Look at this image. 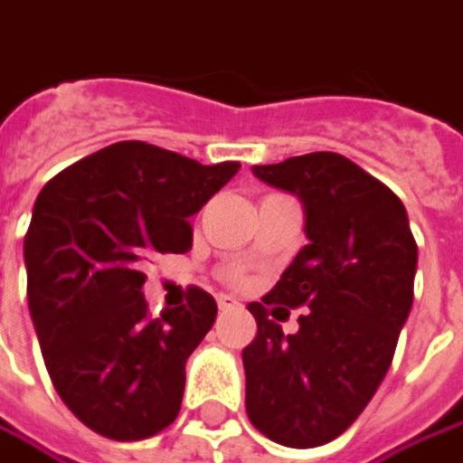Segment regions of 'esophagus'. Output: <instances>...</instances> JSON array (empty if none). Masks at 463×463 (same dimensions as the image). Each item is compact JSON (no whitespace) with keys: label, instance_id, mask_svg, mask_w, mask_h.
<instances>
[{"label":"esophagus","instance_id":"34e87169","mask_svg":"<svg viewBox=\"0 0 463 463\" xmlns=\"http://www.w3.org/2000/svg\"><path fill=\"white\" fill-rule=\"evenodd\" d=\"M217 307H220V312H228V309L235 307V298H231V296H217Z\"/></svg>","mask_w":463,"mask_h":463}]
</instances>
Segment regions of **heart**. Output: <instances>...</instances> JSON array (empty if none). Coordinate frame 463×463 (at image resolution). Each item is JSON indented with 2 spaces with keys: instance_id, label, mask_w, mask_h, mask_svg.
I'll return each mask as SVG.
<instances>
[{
  "instance_id": "b5f03b06",
  "label": "heart",
  "mask_w": 463,
  "mask_h": 463,
  "mask_svg": "<svg viewBox=\"0 0 463 463\" xmlns=\"http://www.w3.org/2000/svg\"><path fill=\"white\" fill-rule=\"evenodd\" d=\"M232 278H235V280H238V278H241V275H232Z\"/></svg>"
}]
</instances>
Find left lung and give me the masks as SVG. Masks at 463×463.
I'll use <instances>...</instances> for the list:
<instances>
[{
  "instance_id": "left-lung-1",
  "label": "left lung",
  "mask_w": 463,
  "mask_h": 463,
  "mask_svg": "<svg viewBox=\"0 0 463 463\" xmlns=\"http://www.w3.org/2000/svg\"><path fill=\"white\" fill-rule=\"evenodd\" d=\"M251 170L301 199L309 243L261 304H249L257 338L243 348L246 414L269 440L314 449L356 421L393 362L414 301L417 241L401 199L343 154ZM286 306L307 309L293 336L279 327Z\"/></svg>"
}]
</instances>
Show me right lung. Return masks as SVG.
I'll list each match as a JSON object with an SVG mask.
<instances>
[{
    "label": "right lung",
    "mask_w": 463,
    "mask_h": 463,
    "mask_svg": "<svg viewBox=\"0 0 463 463\" xmlns=\"http://www.w3.org/2000/svg\"><path fill=\"white\" fill-rule=\"evenodd\" d=\"M238 170L120 141L42 188L23 246L28 309L54 391L89 430L144 440L175 421L217 304L188 288L183 307L151 319L144 267L191 249L188 217Z\"/></svg>",
    "instance_id": "right-lung-1"
}]
</instances>
